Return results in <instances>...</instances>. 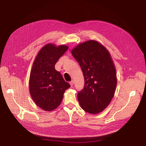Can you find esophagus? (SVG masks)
<instances>
[{"label": "esophagus", "instance_id": "1", "mask_svg": "<svg viewBox=\"0 0 146 146\" xmlns=\"http://www.w3.org/2000/svg\"><path fill=\"white\" fill-rule=\"evenodd\" d=\"M69 84H70V85H71V86H72L73 85H74V81H73V80H72L71 82H69Z\"/></svg>", "mask_w": 146, "mask_h": 146}]
</instances>
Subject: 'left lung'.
I'll return each mask as SVG.
<instances>
[{
	"label": "left lung",
	"instance_id": "8db88e82",
	"mask_svg": "<svg viewBox=\"0 0 146 146\" xmlns=\"http://www.w3.org/2000/svg\"><path fill=\"white\" fill-rule=\"evenodd\" d=\"M84 78V88L78 92L81 108L88 113H98L106 108L113 97L117 75L108 50L94 40L80 44L71 51Z\"/></svg>",
	"mask_w": 146,
	"mask_h": 146
}]
</instances>
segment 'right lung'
<instances>
[{
  "label": "right lung",
  "mask_w": 146,
  "mask_h": 146,
  "mask_svg": "<svg viewBox=\"0 0 146 146\" xmlns=\"http://www.w3.org/2000/svg\"><path fill=\"white\" fill-rule=\"evenodd\" d=\"M68 49L48 44L41 49L35 59L29 77V92L34 102L42 109L50 111L61 103L65 90L71 87L55 64Z\"/></svg>",
  "instance_id": "add662e5"
}]
</instances>
